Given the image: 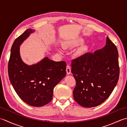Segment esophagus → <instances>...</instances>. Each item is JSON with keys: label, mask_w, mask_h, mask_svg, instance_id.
<instances>
[{"label": "esophagus", "mask_w": 127, "mask_h": 127, "mask_svg": "<svg viewBox=\"0 0 127 127\" xmlns=\"http://www.w3.org/2000/svg\"><path fill=\"white\" fill-rule=\"evenodd\" d=\"M66 71L67 75H69L71 74V68L69 65H67V66H66Z\"/></svg>", "instance_id": "1"}]
</instances>
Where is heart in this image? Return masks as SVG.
I'll list each match as a JSON object with an SVG mask.
<instances>
[{
    "label": "heart",
    "instance_id": "b5f03b06",
    "mask_svg": "<svg viewBox=\"0 0 127 127\" xmlns=\"http://www.w3.org/2000/svg\"><path fill=\"white\" fill-rule=\"evenodd\" d=\"M85 42V40L81 37H78L75 39H74L72 40H70V41H65L63 44V46L65 48H72L78 46L80 45L81 44H83ZM87 50V47L86 46H83L81 48H80L78 50L77 53L78 54H82L86 52ZM59 51H61L60 50H58Z\"/></svg>",
    "mask_w": 127,
    "mask_h": 127
}]
</instances>
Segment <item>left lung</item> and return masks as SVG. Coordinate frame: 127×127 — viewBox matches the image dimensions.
<instances>
[{
    "label": "left lung",
    "instance_id": "left-lung-1",
    "mask_svg": "<svg viewBox=\"0 0 127 127\" xmlns=\"http://www.w3.org/2000/svg\"><path fill=\"white\" fill-rule=\"evenodd\" d=\"M71 72L76 83L75 100L85 107L100 105L109 98L119 79L116 46L107 36L106 45L101 49L72 61Z\"/></svg>",
    "mask_w": 127,
    "mask_h": 127
}]
</instances>
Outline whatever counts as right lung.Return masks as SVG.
<instances>
[{
	"mask_svg": "<svg viewBox=\"0 0 127 127\" xmlns=\"http://www.w3.org/2000/svg\"><path fill=\"white\" fill-rule=\"evenodd\" d=\"M35 31L28 29L16 39L8 63L10 81L19 97L31 106L40 107L52 99L53 89L65 76L66 63L45 57L29 65L21 58L20 46Z\"/></svg>",
	"mask_w": 127,
	"mask_h": 127,
	"instance_id": "add662e5",
	"label": "right lung"
}]
</instances>
